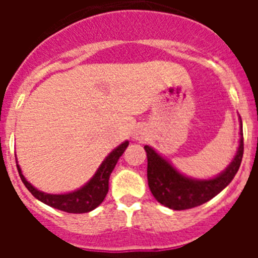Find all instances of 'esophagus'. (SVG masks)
<instances>
[{
	"instance_id": "obj_1",
	"label": "esophagus",
	"mask_w": 258,
	"mask_h": 258,
	"mask_svg": "<svg viewBox=\"0 0 258 258\" xmlns=\"http://www.w3.org/2000/svg\"><path fill=\"white\" fill-rule=\"evenodd\" d=\"M136 138L137 140H143V138H145V133H142V132H138V133L136 134Z\"/></svg>"
}]
</instances>
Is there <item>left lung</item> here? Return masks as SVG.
<instances>
[{
  "instance_id": "1",
  "label": "left lung",
  "mask_w": 258,
  "mask_h": 258,
  "mask_svg": "<svg viewBox=\"0 0 258 258\" xmlns=\"http://www.w3.org/2000/svg\"><path fill=\"white\" fill-rule=\"evenodd\" d=\"M145 151L147 152L149 187L155 199L168 208L182 211L202 206L226 187L239 170L244 143L243 133H240V145L232 163L216 178L206 181H194L182 175L149 146H145Z\"/></svg>"
}]
</instances>
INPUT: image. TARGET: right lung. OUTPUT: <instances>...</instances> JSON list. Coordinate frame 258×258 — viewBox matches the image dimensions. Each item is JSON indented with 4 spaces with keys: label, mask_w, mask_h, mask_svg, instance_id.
Instances as JSON below:
<instances>
[{
    "label": "right lung",
    "mask_w": 258,
    "mask_h": 258,
    "mask_svg": "<svg viewBox=\"0 0 258 258\" xmlns=\"http://www.w3.org/2000/svg\"><path fill=\"white\" fill-rule=\"evenodd\" d=\"M127 145H129V142L126 141V142L121 143V145L118 146L117 149L113 150L106 157V160L101 164V166L98 168L94 177L84 187H81L77 191H74V192L63 194V195H51V194L41 192V191L33 187L24 178V175L22 174V170H20L18 164L17 168L22 182L36 199L45 203L47 206L52 207V208L67 212V213H88V212L97 208L103 202L104 198H106L107 192H108L109 175H111L113 168L117 164V160L120 159V156L124 154Z\"/></svg>",
    "instance_id": "add662e5"
}]
</instances>
